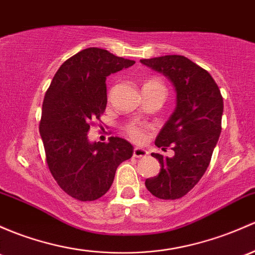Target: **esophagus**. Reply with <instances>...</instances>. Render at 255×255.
<instances>
[{
    "label": "esophagus",
    "instance_id": "34e87169",
    "mask_svg": "<svg viewBox=\"0 0 255 255\" xmlns=\"http://www.w3.org/2000/svg\"><path fill=\"white\" fill-rule=\"evenodd\" d=\"M146 155H148V151L145 149L134 148V150H133V156L134 157H145Z\"/></svg>",
    "mask_w": 255,
    "mask_h": 255
}]
</instances>
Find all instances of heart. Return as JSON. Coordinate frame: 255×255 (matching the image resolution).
I'll use <instances>...</instances> for the list:
<instances>
[{
    "label": "heart",
    "instance_id": "heart-1",
    "mask_svg": "<svg viewBox=\"0 0 255 255\" xmlns=\"http://www.w3.org/2000/svg\"><path fill=\"white\" fill-rule=\"evenodd\" d=\"M144 88H155V89L165 90L161 80H159L157 78H151L146 80L143 85V89ZM146 128H148V126L144 125V123L129 122L125 126V133L127 134L128 138L132 139L133 141L140 143V141H143L144 139H145Z\"/></svg>",
    "mask_w": 255,
    "mask_h": 255
}]
</instances>
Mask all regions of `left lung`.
<instances>
[{"label": "left lung", "mask_w": 255, "mask_h": 255, "mask_svg": "<svg viewBox=\"0 0 255 255\" xmlns=\"http://www.w3.org/2000/svg\"><path fill=\"white\" fill-rule=\"evenodd\" d=\"M171 80L176 109L156 136L155 145L170 146L172 157L151 154L161 165L145 187L160 199H179L200 181L221 133L224 100L218 84L204 68L179 55L140 60Z\"/></svg>", "instance_id": "obj_1"}]
</instances>
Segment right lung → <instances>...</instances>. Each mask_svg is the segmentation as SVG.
Masks as SVG:
<instances>
[{
  "mask_svg": "<svg viewBox=\"0 0 255 255\" xmlns=\"http://www.w3.org/2000/svg\"><path fill=\"white\" fill-rule=\"evenodd\" d=\"M134 63L98 47L82 50L58 68L45 94L39 130L46 162L58 186L74 199L103 197L120 163L132 157L133 146L126 139L92 143L88 132L105 112L106 77Z\"/></svg>",
  "mask_w": 255,
  "mask_h": 255,
  "instance_id": "add662e5",
  "label": "right lung"
}]
</instances>
